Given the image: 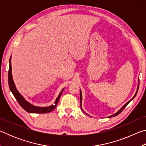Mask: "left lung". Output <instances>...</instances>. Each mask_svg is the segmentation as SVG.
Masks as SVG:
<instances>
[{"instance_id":"obj_1","label":"left lung","mask_w":146,"mask_h":146,"mask_svg":"<svg viewBox=\"0 0 146 146\" xmlns=\"http://www.w3.org/2000/svg\"><path fill=\"white\" fill-rule=\"evenodd\" d=\"M138 88H139V78H138V86H137V91H136V93H135V95L133 96V98H131V100H129V101H128V102L126 103V104H125L124 105H123L122 108H121L117 112V113H115V114H113V115H111V116H109V117H108L107 118H110V117H115V116H117V115H118V114H120V113L122 111V110H123V109H124L125 107H126V106H127V104H129L131 101V100H133V99H134V98L136 97V95H137V92H138ZM80 108H81V110H82V111H83V112L84 113H85L86 115H88V114H87V113H86L83 110H82V91H81V90H80ZM88 116H90V115H88ZM91 117V116H90Z\"/></svg>"}]
</instances>
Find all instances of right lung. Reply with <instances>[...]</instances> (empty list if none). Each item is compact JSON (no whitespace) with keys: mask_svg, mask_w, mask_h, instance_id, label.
<instances>
[{"mask_svg":"<svg viewBox=\"0 0 146 146\" xmlns=\"http://www.w3.org/2000/svg\"><path fill=\"white\" fill-rule=\"evenodd\" d=\"M11 56L9 58V68L8 71V84H9V87L10 89V91L11 93H13L15 98H16L17 102H19L20 106L23 108L24 110L26 111L28 113H48L51 111H52L53 110H55V108L57 106V104L60 97L61 96L62 93L63 92L64 88L62 90L60 91V93H59L57 98H56V100L54 102V104H52L48 107H38V106H35L31 104L28 102L25 98H24L23 95L20 93L18 90H17L16 86L15 85L14 81L13 80V76H12V69H11Z\"/></svg>","mask_w":146,"mask_h":146,"instance_id":"add662e5","label":"right lung"}]
</instances>
